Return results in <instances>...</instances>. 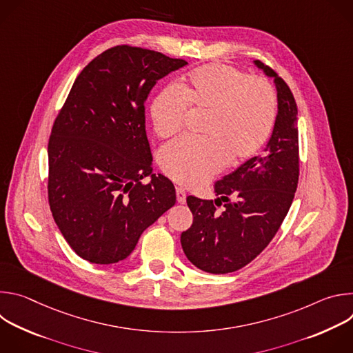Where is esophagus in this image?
Listing matches in <instances>:
<instances>
[{
  "label": "esophagus",
  "mask_w": 353,
  "mask_h": 353,
  "mask_svg": "<svg viewBox=\"0 0 353 353\" xmlns=\"http://www.w3.org/2000/svg\"><path fill=\"white\" fill-rule=\"evenodd\" d=\"M176 196H177V203H179V204H184V203H185L187 194H185V191H184L183 188H180V187L176 188Z\"/></svg>",
  "instance_id": "34e87169"
}]
</instances>
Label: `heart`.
I'll return each instance as SVG.
<instances>
[{"label":"heart","instance_id":"obj_1","mask_svg":"<svg viewBox=\"0 0 353 353\" xmlns=\"http://www.w3.org/2000/svg\"><path fill=\"white\" fill-rule=\"evenodd\" d=\"M187 109L205 114L203 139H177L159 154L163 173L174 183L195 188L208 183L229 162L240 165L253 158L268 139L275 117L276 96L263 77L226 64H207L183 78L180 90L163 88L150 105V119L158 137L177 134Z\"/></svg>","mask_w":353,"mask_h":353}]
</instances>
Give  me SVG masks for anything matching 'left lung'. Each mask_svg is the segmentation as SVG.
<instances>
[{"label": "left lung", "instance_id": "1", "mask_svg": "<svg viewBox=\"0 0 353 353\" xmlns=\"http://www.w3.org/2000/svg\"><path fill=\"white\" fill-rule=\"evenodd\" d=\"M254 64L274 78L278 114L264 152L215 183L218 198L187 196L192 225L181 233L184 254L210 274L234 272L253 261L281 228L299 181L297 106L286 82L260 60ZM224 203L219 214L216 207Z\"/></svg>", "mask_w": 353, "mask_h": 353}]
</instances>
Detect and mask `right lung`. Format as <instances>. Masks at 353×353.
Returning a JSON list of instances; mask_svg holds the SVG:
<instances>
[{"label": "right lung", "instance_id": "1", "mask_svg": "<svg viewBox=\"0 0 353 353\" xmlns=\"http://www.w3.org/2000/svg\"><path fill=\"white\" fill-rule=\"evenodd\" d=\"M187 64L123 44L77 77L48 139L47 192L60 232L81 259H127L142 232L176 204L173 183L152 173L145 100L157 81Z\"/></svg>", "mask_w": 353, "mask_h": 353}]
</instances>
